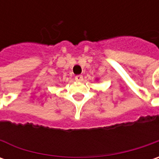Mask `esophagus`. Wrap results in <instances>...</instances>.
<instances>
[{
	"instance_id": "34e87169",
	"label": "esophagus",
	"mask_w": 159,
	"mask_h": 159,
	"mask_svg": "<svg viewBox=\"0 0 159 159\" xmlns=\"http://www.w3.org/2000/svg\"><path fill=\"white\" fill-rule=\"evenodd\" d=\"M75 80L78 82H81L83 80V76L82 75H77L75 76Z\"/></svg>"
}]
</instances>
